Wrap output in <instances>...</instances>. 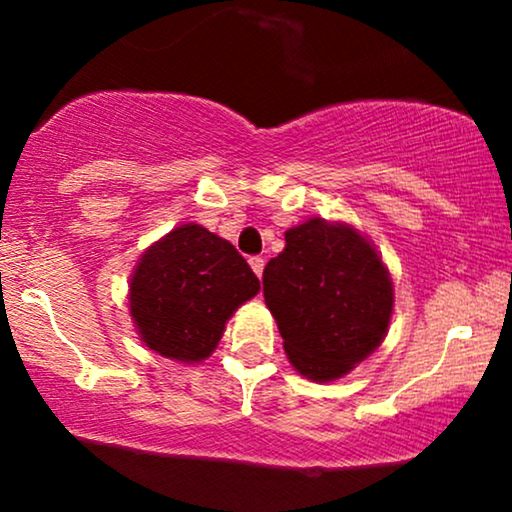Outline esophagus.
I'll use <instances>...</instances> for the list:
<instances>
[{
	"label": "esophagus",
	"instance_id": "34e87169",
	"mask_svg": "<svg viewBox=\"0 0 512 512\" xmlns=\"http://www.w3.org/2000/svg\"><path fill=\"white\" fill-rule=\"evenodd\" d=\"M250 267H252V272H255L257 276H262L264 260H262V257H250Z\"/></svg>",
	"mask_w": 512,
	"mask_h": 512
}]
</instances>
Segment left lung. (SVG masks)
Instances as JSON below:
<instances>
[{"instance_id": "8db88e82", "label": "left lung", "mask_w": 512, "mask_h": 512, "mask_svg": "<svg viewBox=\"0 0 512 512\" xmlns=\"http://www.w3.org/2000/svg\"><path fill=\"white\" fill-rule=\"evenodd\" d=\"M284 238V252L264 267V301L291 366L330 383L385 339L395 303L390 272L349 223L310 219Z\"/></svg>"}]
</instances>
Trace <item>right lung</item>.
I'll return each mask as SVG.
<instances>
[{
  "mask_svg": "<svg viewBox=\"0 0 512 512\" xmlns=\"http://www.w3.org/2000/svg\"><path fill=\"white\" fill-rule=\"evenodd\" d=\"M257 291L260 279L228 240L185 223L142 255L129 281V313L151 351L199 363Z\"/></svg>",
  "mask_w": 512,
  "mask_h": 512,
  "instance_id": "1",
  "label": "right lung"
}]
</instances>
